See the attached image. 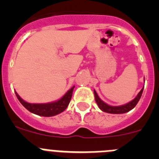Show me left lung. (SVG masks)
<instances>
[{"label": "left lung", "mask_w": 159, "mask_h": 159, "mask_svg": "<svg viewBox=\"0 0 159 159\" xmlns=\"http://www.w3.org/2000/svg\"><path fill=\"white\" fill-rule=\"evenodd\" d=\"M143 92V88H142V90L139 92V93L138 94L137 96H136L133 100L130 101V102H128L127 104L122 105V106L119 107L110 106V105H107V103H105L104 102H102V101L99 99V97L98 96V95H97L95 91H94V95H95V102H96V103L98 104L99 107L100 108V110H102V111L110 114H123L126 113V112L130 111V110H132V109L136 106V104H137L138 102L139 101L140 98H141Z\"/></svg>", "instance_id": "obj_1"}]
</instances>
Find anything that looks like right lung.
<instances>
[{"label":"right lung","instance_id":"obj_1","mask_svg":"<svg viewBox=\"0 0 159 159\" xmlns=\"http://www.w3.org/2000/svg\"><path fill=\"white\" fill-rule=\"evenodd\" d=\"M74 88L75 86L72 87L60 100L54 102H50V103H29L24 101L16 92L15 93L20 103L29 111L36 114L37 116L50 117V116H57L58 114L61 113L67 107L72 96Z\"/></svg>","mask_w":159,"mask_h":159}]
</instances>
